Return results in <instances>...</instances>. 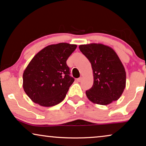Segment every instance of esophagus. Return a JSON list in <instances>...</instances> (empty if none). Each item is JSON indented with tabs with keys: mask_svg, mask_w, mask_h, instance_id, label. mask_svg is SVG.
<instances>
[{
	"mask_svg": "<svg viewBox=\"0 0 146 146\" xmlns=\"http://www.w3.org/2000/svg\"><path fill=\"white\" fill-rule=\"evenodd\" d=\"M82 77H79V78H77V82H81V81H82Z\"/></svg>",
	"mask_w": 146,
	"mask_h": 146,
	"instance_id": "obj_1",
	"label": "esophagus"
}]
</instances>
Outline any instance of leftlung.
Instances as JSON below:
<instances>
[{
    "label": "left lung",
    "instance_id": "left-lung-1",
    "mask_svg": "<svg viewBox=\"0 0 146 146\" xmlns=\"http://www.w3.org/2000/svg\"><path fill=\"white\" fill-rule=\"evenodd\" d=\"M79 48L93 70V86L86 92L88 98L100 105L117 100L126 86V72L115 51L102 44H84Z\"/></svg>",
    "mask_w": 146,
    "mask_h": 146
}]
</instances>
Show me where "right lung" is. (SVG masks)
Masks as SVG:
<instances>
[{
  "instance_id": "obj_1",
  "label": "right lung",
  "mask_w": 146,
  "mask_h": 146,
  "mask_svg": "<svg viewBox=\"0 0 146 146\" xmlns=\"http://www.w3.org/2000/svg\"><path fill=\"white\" fill-rule=\"evenodd\" d=\"M76 48L64 42L51 44L35 55L23 74V90L33 102L50 107L63 100L75 80L66 61Z\"/></svg>"
}]
</instances>
